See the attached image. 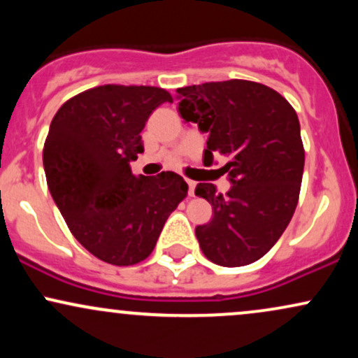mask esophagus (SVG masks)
<instances>
[{"label": "esophagus", "instance_id": "1", "mask_svg": "<svg viewBox=\"0 0 358 358\" xmlns=\"http://www.w3.org/2000/svg\"><path fill=\"white\" fill-rule=\"evenodd\" d=\"M187 185H188V195L193 196V195H195V187H196V183L193 182V180H187Z\"/></svg>", "mask_w": 358, "mask_h": 358}]
</instances>
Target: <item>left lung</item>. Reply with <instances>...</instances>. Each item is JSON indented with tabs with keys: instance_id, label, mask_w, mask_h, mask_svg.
Masks as SVG:
<instances>
[{
	"instance_id": "1",
	"label": "left lung",
	"mask_w": 358,
	"mask_h": 358,
	"mask_svg": "<svg viewBox=\"0 0 358 358\" xmlns=\"http://www.w3.org/2000/svg\"><path fill=\"white\" fill-rule=\"evenodd\" d=\"M178 113L208 134L203 163L224 155L232 187L225 195L199 183L212 205L195 236L208 261L239 268L264 256L286 231L301 187L305 150L294 109L281 94L250 80L207 82L176 89Z\"/></svg>"
}]
</instances>
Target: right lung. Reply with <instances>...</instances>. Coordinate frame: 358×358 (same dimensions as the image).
I'll list each match as a JSON object with an SVG mask.
<instances>
[{"label":"right lung","instance_id":"obj_1","mask_svg":"<svg viewBox=\"0 0 358 358\" xmlns=\"http://www.w3.org/2000/svg\"><path fill=\"white\" fill-rule=\"evenodd\" d=\"M165 89L101 85L57 110L43 146L48 190L77 241L101 261L133 266L155 249L188 185L173 171L134 176L151 113L171 102Z\"/></svg>","mask_w":358,"mask_h":358}]
</instances>
